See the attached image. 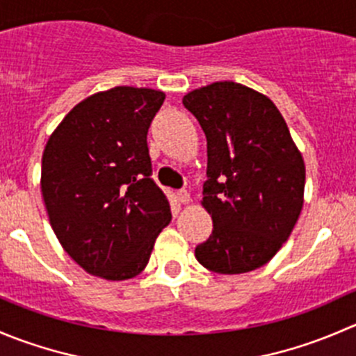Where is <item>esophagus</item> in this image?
Segmentation results:
<instances>
[{
  "label": "esophagus",
  "mask_w": 356,
  "mask_h": 356,
  "mask_svg": "<svg viewBox=\"0 0 356 356\" xmlns=\"http://www.w3.org/2000/svg\"><path fill=\"white\" fill-rule=\"evenodd\" d=\"M177 200L181 201V203H189L191 196H189V193L186 191V189H179V191H177Z\"/></svg>",
  "instance_id": "34e87169"
}]
</instances>
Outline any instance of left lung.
I'll list each match as a JSON object with an SVG mask.
<instances>
[{"label":"left lung","mask_w":356,"mask_h":356,"mask_svg":"<svg viewBox=\"0 0 356 356\" xmlns=\"http://www.w3.org/2000/svg\"><path fill=\"white\" fill-rule=\"evenodd\" d=\"M207 136L203 204L213 220L196 260L217 274H245L267 264L300 217L305 163L277 106L225 81L182 98Z\"/></svg>","instance_id":"8db88e82"}]
</instances>
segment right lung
<instances>
[{
  "label": "right lung",
  "instance_id": "add662e5",
  "mask_svg": "<svg viewBox=\"0 0 356 356\" xmlns=\"http://www.w3.org/2000/svg\"><path fill=\"white\" fill-rule=\"evenodd\" d=\"M165 95L118 86L74 106L46 143L41 191L60 245L108 281L148 265L170 204L152 179L148 129Z\"/></svg>",
  "mask_w": 356,
  "mask_h": 356
}]
</instances>
